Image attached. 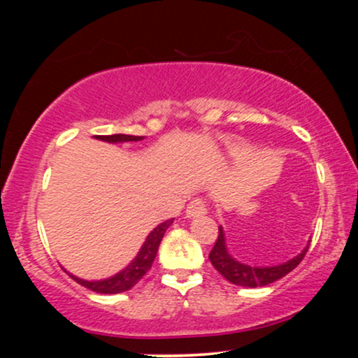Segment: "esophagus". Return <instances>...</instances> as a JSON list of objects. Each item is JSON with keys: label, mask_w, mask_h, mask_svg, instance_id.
Segmentation results:
<instances>
[{"label": "esophagus", "mask_w": 358, "mask_h": 358, "mask_svg": "<svg viewBox=\"0 0 358 358\" xmlns=\"http://www.w3.org/2000/svg\"><path fill=\"white\" fill-rule=\"evenodd\" d=\"M207 213V208H205V202L202 199H195L188 203L187 207V217L188 219H193V217H200Z\"/></svg>", "instance_id": "esophagus-1"}]
</instances>
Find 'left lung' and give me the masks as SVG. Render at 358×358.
Returning a JSON list of instances; mask_svg holds the SVG:
<instances>
[{
    "mask_svg": "<svg viewBox=\"0 0 358 358\" xmlns=\"http://www.w3.org/2000/svg\"><path fill=\"white\" fill-rule=\"evenodd\" d=\"M310 245V244H308ZM308 245L298 256H294L289 261L282 262V264L276 266H249L244 262L237 261L236 257L229 252L227 242H225V232L219 227V237H217L215 245L208 254L212 266L224 276L227 281H231L232 285L237 286H245V287H261L268 286L271 282L278 281V279L285 278L287 273H291L299 262L305 257Z\"/></svg>",
    "mask_w": 358,
    "mask_h": 358,
    "instance_id": "obj_1",
    "label": "left lung"
}]
</instances>
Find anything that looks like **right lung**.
<instances>
[{
	"label": "right lung",
	"mask_w": 358,
	"mask_h": 358,
	"mask_svg": "<svg viewBox=\"0 0 358 358\" xmlns=\"http://www.w3.org/2000/svg\"><path fill=\"white\" fill-rule=\"evenodd\" d=\"M99 141H106L110 143V145H117V143H127V141H141L145 139V136H131V134H109V136H94ZM173 224V219L162 222L156 227L148 234V237L143 242L141 249L136 254V257L126 266L124 269H121L119 273L114 274V276H109L106 279H97V281H87V279H82L73 276L72 273H65L69 274L72 279H76L77 282L82 286L89 287L90 291H96V293L101 294H117V293H124V291L131 289L136 282L141 279L145 274L150 271L151 264H153L156 252H158L159 242H162L163 236H165L166 229Z\"/></svg>",
	"instance_id": "right-lung-1"
}]
</instances>
